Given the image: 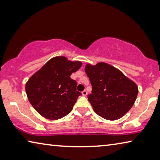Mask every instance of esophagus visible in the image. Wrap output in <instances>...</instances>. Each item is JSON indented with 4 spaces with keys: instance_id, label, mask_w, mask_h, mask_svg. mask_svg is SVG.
<instances>
[{
    "instance_id": "esophagus-1",
    "label": "esophagus",
    "mask_w": 160,
    "mask_h": 160,
    "mask_svg": "<svg viewBox=\"0 0 160 160\" xmlns=\"http://www.w3.org/2000/svg\"><path fill=\"white\" fill-rule=\"evenodd\" d=\"M82 94L83 96H86L87 94H88V92H87L86 90H84V91L82 92Z\"/></svg>"
}]
</instances>
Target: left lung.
<instances>
[{
	"label": "left lung",
	"instance_id": "8db88e82",
	"mask_svg": "<svg viewBox=\"0 0 160 160\" xmlns=\"http://www.w3.org/2000/svg\"><path fill=\"white\" fill-rule=\"evenodd\" d=\"M85 72L92 85L88 101L95 113L107 120H116L131 109L138 93L134 82L116 68L105 63L88 64Z\"/></svg>",
	"mask_w": 160,
	"mask_h": 160
}]
</instances>
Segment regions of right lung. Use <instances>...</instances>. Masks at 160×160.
Instances as JSON below:
<instances>
[{
	"instance_id": "right-lung-1",
	"label": "right lung",
	"mask_w": 160,
	"mask_h": 160,
	"mask_svg": "<svg viewBox=\"0 0 160 160\" xmlns=\"http://www.w3.org/2000/svg\"><path fill=\"white\" fill-rule=\"evenodd\" d=\"M82 66L63 56L51 58L29 78L25 90L29 102L44 118L56 120L71 112L78 97L77 82L70 78Z\"/></svg>"
}]
</instances>
